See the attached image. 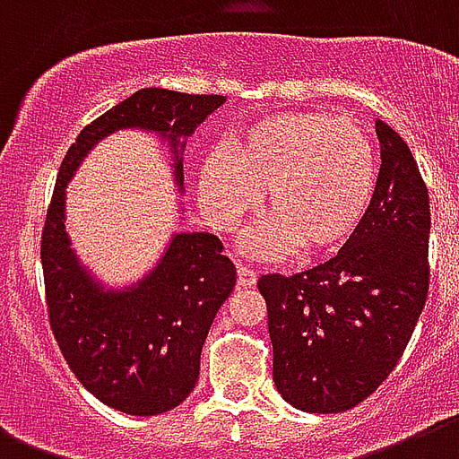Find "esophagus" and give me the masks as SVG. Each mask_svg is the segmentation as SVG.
I'll return each mask as SVG.
<instances>
[{
	"instance_id": "obj_1",
	"label": "esophagus",
	"mask_w": 459,
	"mask_h": 459,
	"mask_svg": "<svg viewBox=\"0 0 459 459\" xmlns=\"http://www.w3.org/2000/svg\"><path fill=\"white\" fill-rule=\"evenodd\" d=\"M237 275H239L241 287H254L255 280H258V275H255L254 270L248 268V265H239V268H237Z\"/></svg>"
}]
</instances>
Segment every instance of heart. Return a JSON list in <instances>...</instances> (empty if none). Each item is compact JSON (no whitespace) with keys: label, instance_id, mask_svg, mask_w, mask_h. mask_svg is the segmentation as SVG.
<instances>
[{"label":"heart","instance_id":"heart-1","mask_svg":"<svg viewBox=\"0 0 459 459\" xmlns=\"http://www.w3.org/2000/svg\"><path fill=\"white\" fill-rule=\"evenodd\" d=\"M378 162L359 124L330 112H278L248 124L234 155L215 148L198 172L205 215L232 230L258 204L270 222L247 239L255 255L275 258L299 244L323 254L350 239L374 201Z\"/></svg>","mask_w":459,"mask_h":459}]
</instances>
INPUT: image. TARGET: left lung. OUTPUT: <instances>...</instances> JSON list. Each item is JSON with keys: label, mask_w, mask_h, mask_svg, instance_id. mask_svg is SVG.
<instances>
[{"label": "left lung", "mask_w": 459, "mask_h": 459, "mask_svg": "<svg viewBox=\"0 0 459 459\" xmlns=\"http://www.w3.org/2000/svg\"><path fill=\"white\" fill-rule=\"evenodd\" d=\"M381 172L361 225L337 255L258 280L273 381L301 411L337 414L390 376L429 294V191L403 136L376 122Z\"/></svg>", "instance_id": "1"}]
</instances>
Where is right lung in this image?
<instances>
[{
	"mask_svg": "<svg viewBox=\"0 0 459 459\" xmlns=\"http://www.w3.org/2000/svg\"><path fill=\"white\" fill-rule=\"evenodd\" d=\"M222 105L225 95L141 88L88 124L59 167L40 244L49 325L83 388L124 414L155 417L189 397L205 337L232 294L237 268L215 234L177 232L138 282L122 290L102 285L71 248L66 186L100 141L138 129L169 148L174 184L184 194L186 138Z\"/></svg>",
	"mask_w": 459,
	"mask_h": 459,
	"instance_id": "right-lung-1",
	"label": "right lung"
}]
</instances>
